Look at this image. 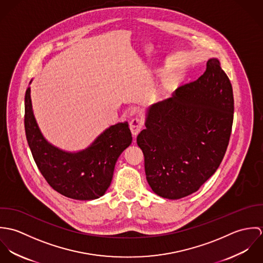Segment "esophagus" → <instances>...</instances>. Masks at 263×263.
<instances>
[{
	"label": "esophagus",
	"instance_id": "1",
	"mask_svg": "<svg viewBox=\"0 0 263 263\" xmlns=\"http://www.w3.org/2000/svg\"><path fill=\"white\" fill-rule=\"evenodd\" d=\"M144 126V119L140 116L134 117L129 122V128L134 136H137Z\"/></svg>",
	"mask_w": 263,
	"mask_h": 263
}]
</instances>
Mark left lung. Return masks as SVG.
<instances>
[{
	"label": "left lung",
	"mask_w": 263,
	"mask_h": 263,
	"mask_svg": "<svg viewBox=\"0 0 263 263\" xmlns=\"http://www.w3.org/2000/svg\"><path fill=\"white\" fill-rule=\"evenodd\" d=\"M233 117L232 84L217 59L197 80L151 106L137 143L153 191L169 199L197 191L225 156Z\"/></svg>",
	"instance_id": "8db88e82"
}]
</instances>
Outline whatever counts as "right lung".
<instances>
[{
	"label": "right lung",
	"mask_w": 263,
	"mask_h": 263,
	"mask_svg": "<svg viewBox=\"0 0 263 263\" xmlns=\"http://www.w3.org/2000/svg\"><path fill=\"white\" fill-rule=\"evenodd\" d=\"M24 126L33 159L46 182L59 193L79 200L95 199L105 193L119 155L133 140L128 123L118 122L86 150L68 153L51 146L38 128L29 87L25 93Z\"/></svg>",
	"instance_id": "obj_1"
}]
</instances>
